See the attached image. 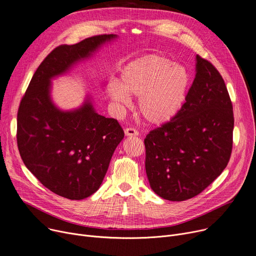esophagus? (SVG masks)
Returning <instances> with one entry per match:
<instances>
[{
	"mask_svg": "<svg viewBox=\"0 0 256 256\" xmlns=\"http://www.w3.org/2000/svg\"><path fill=\"white\" fill-rule=\"evenodd\" d=\"M124 134H126V136H138L139 132L134 128H126L124 130Z\"/></svg>",
	"mask_w": 256,
	"mask_h": 256,
	"instance_id": "obj_1",
	"label": "esophagus"
}]
</instances>
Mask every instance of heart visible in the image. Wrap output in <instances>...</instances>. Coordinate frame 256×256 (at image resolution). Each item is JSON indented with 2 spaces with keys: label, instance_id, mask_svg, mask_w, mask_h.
Returning <instances> with one entry per match:
<instances>
[{
  "label": "heart",
  "instance_id": "1",
  "mask_svg": "<svg viewBox=\"0 0 256 256\" xmlns=\"http://www.w3.org/2000/svg\"><path fill=\"white\" fill-rule=\"evenodd\" d=\"M122 84L112 83L109 94L118 106L128 105L130 96L139 98L138 110L150 124H164L182 110L190 86L184 66L160 54L130 62L122 73Z\"/></svg>",
  "mask_w": 256,
  "mask_h": 256
}]
</instances>
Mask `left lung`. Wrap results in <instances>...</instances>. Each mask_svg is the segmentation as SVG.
Returning a JSON list of instances; mask_svg holds the SVG:
<instances>
[{"instance_id": "left-lung-1", "label": "left lung", "mask_w": 256, "mask_h": 256, "mask_svg": "<svg viewBox=\"0 0 256 256\" xmlns=\"http://www.w3.org/2000/svg\"><path fill=\"white\" fill-rule=\"evenodd\" d=\"M232 130V104L224 80L198 54L196 78L182 110L144 140L152 190L173 202L200 194L226 168Z\"/></svg>"}]
</instances>
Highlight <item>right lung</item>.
<instances>
[{
  "instance_id": "obj_1",
  "label": "right lung",
  "mask_w": 256,
  "mask_h": 256,
  "mask_svg": "<svg viewBox=\"0 0 256 256\" xmlns=\"http://www.w3.org/2000/svg\"><path fill=\"white\" fill-rule=\"evenodd\" d=\"M115 37L98 35L56 47L20 100L16 140L24 164L46 188L66 198L83 200L98 190L124 132L116 119L96 113L88 100L72 112L56 108L50 79Z\"/></svg>"
}]
</instances>
